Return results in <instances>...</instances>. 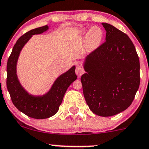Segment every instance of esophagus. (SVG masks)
I'll return each instance as SVG.
<instances>
[{"label":"esophagus","mask_w":149,"mask_h":149,"mask_svg":"<svg viewBox=\"0 0 149 149\" xmlns=\"http://www.w3.org/2000/svg\"><path fill=\"white\" fill-rule=\"evenodd\" d=\"M83 73H84L83 69H82V68L80 67V66H77L76 68V73L77 76H78V77L81 76L82 74Z\"/></svg>","instance_id":"34e87169"}]
</instances>
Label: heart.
<instances>
[{
	"instance_id": "1",
	"label": "heart",
	"mask_w": 149,
	"mask_h": 149,
	"mask_svg": "<svg viewBox=\"0 0 149 149\" xmlns=\"http://www.w3.org/2000/svg\"><path fill=\"white\" fill-rule=\"evenodd\" d=\"M85 29L82 30V33H86ZM103 31L99 27L93 26L89 30L85 37V42L87 47L89 49H95L98 48L101 44L102 39H103Z\"/></svg>"
}]
</instances>
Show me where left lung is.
<instances>
[{
  "label": "left lung",
  "mask_w": 149,
  "mask_h": 149,
  "mask_svg": "<svg viewBox=\"0 0 149 149\" xmlns=\"http://www.w3.org/2000/svg\"><path fill=\"white\" fill-rule=\"evenodd\" d=\"M105 42L85 57L84 97L94 114L111 116L126 110L139 89V60L126 34L107 23Z\"/></svg>",
  "instance_id": "1"
}]
</instances>
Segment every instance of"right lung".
Wrapping results in <instances>:
<instances>
[{"instance_id":"right-lung-1","label":"right lung","mask_w":149,"mask_h":149,"mask_svg":"<svg viewBox=\"0 0 149 149\" xmlns=\"http://www.w3.org/2000/svg\"><path fill=\"white\" fill-rule=\"evenodd\" d=\"M48 29V26L40 27L21 36L14 46L7 64V87L12 103L23 114L37 119L49 118L57 113L66 91L77 78L75 73L76 67L73 66L57 77L49 91L43 95L30 94L19 81L17 62L21 50L33 35L42 34Z\"/></svg>"}]
</instances>
